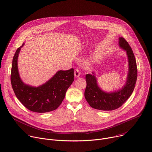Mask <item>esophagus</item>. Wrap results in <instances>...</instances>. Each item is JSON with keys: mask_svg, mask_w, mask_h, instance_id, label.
Here are the masks:
<instances>
[{"mask_svg": "<svg viewBox=\"0 0 152 152\" xmlns=\"http://www.w3.org/2000/svg\"><path fill=\"white\" fill-rule=\"evenodd\" d=\"M80 75V71L79 69H76L75 70V72H74V75H75V77H78Z\"/></svg>", "mask_w": 152, "mask_h": 152, "instance_id": "1", "label": "esophagus"}]
</instances>
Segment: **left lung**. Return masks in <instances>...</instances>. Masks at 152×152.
Wrapping results in <instances>:
<instances>
[{"mask_svg": "<svg viewBox=\"0 0 152 152\" xmlns=\"http://www.w3.org/2000/svg\"><path fill=\"white\" fill-rule=\"evenodd\" d=\"M120 46L126 51L129 60V73L124 87L118 91L105 93L98 86L97 80L93 75L85 76L86 86L85 97L90 106L96 110L112 111L121 106L133 93L137 79V66L135 58L132 48L127 41L123 38H119Z\"/></svg>", "mask_w": 152, "mask_h": 152, "instance_id": "8db88e82", "label": "left lung"}]
</instances>
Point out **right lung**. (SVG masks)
Instances as JSON below:
<instances>
[{
	"instance_id": "1",
	"label": "right lung",
	"mask_w": 152,
	"mask_h": 152,
	"mask_svg": "<svg viewBox=\"0 0 152 152\" xmlns=\"http://www.w3.org/2000/svg\"><path fill=\"white\" fill-rule=\"evenodd\" d=\"M13 57L11 72V82L14 92L25 107L29 110L44 113L55 110L61 104L66 91L74 80V69L60 70L48 82L38 87H32L21 81L17 67V58L21 48Z\"/></svg>"
}]
</instances>
